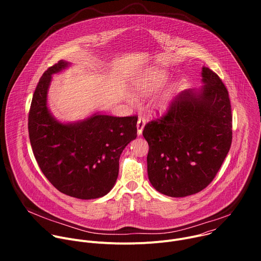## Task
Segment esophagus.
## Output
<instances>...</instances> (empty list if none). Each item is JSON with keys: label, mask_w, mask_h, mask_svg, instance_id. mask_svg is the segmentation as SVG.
Segmentation results:
<instances>
[{"label": "esophagus", "mask_w": 261, "mask_h": 261, "mask_svg": "<svg viewBox=\"0 0 261 261\" xmlns=\"http://www.w3.org/2000/svg\"><path fill=\"white\" fill-rule=\"evenodd\" d=\"M144 125H145V119L143 117H139L138 121H137V125H136L137 126V134L138 135H141Z\"/></svg>", "instance_id": "esophagus-1"}]
</instances>
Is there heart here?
Instances as JSON below:
<instances>
[{
    "label": "heart",
    "instance_id": "1",
    "mask_svg": "<svg viewBox=\"0 0 261 261\" xmlns=\"http://www.w3.org/2000/svg\"><path fill=\"white\" fill-rule=\"evenodd\" d=\"M164 81L165 77L163 74L159 72H152L144 81L139 83V85L137 86V91L144 96L151 95L160 89Z\"/></svg>",
    "mask_w": 261,
    "mask_h": 261
}]
</instances>
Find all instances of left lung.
<instances>
[{
  "mask_svg": "<svg viewBox=\"0 0 261 261\" xmlns=\"http://www.w3.org/2000/svg\"><path fill=\"white\" fill-rule=\"evenodd\" d=\"M203 87L179 93L165 113L148 122L147 174L153 187L171 197L200 192L212 182L232 141L228 91L211 69L202 68Z\"/></svg>",
  "mask_w": 261,
  "mask_h": 261,
  "instance_id": "8db88e82",
  "label": "left lung"
}]
</instances>
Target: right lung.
I'll use <instances>...</instances> for the list:
<instances>
[{"label": "right lung", "instance_id": "obj_1", "mask_svg": "<svg viewBox=\"0 0 261 261\" xmlns=\"http://www.w3.org/2000/svg\"><path fill=\"white\" fill-rule=\"evenodd\" d=\"M68 66L59 61L41 76L29 113V136L34 156L45 177L60 192L80 199L106 195L118 178L119 160L137 136V117L95 114L76 124H62L46 105L51 74Z\"/></svg>", "mask_w": 261, "mask_h": 261}]
</instances>
